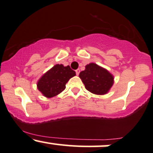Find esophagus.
I'll use <instances>...</instances> for the list:
<instances>
[{"instance_id": "1", "label": "esophagus", "mask_w": 153, "mask_h": 153, "mask_svg": "<svg viewBox=\"0 0 153 153\" xmlns=\"http://www.w3.org/2000/svg\"><path fill=\"white\" fill-rule=\"evenodd\" d=\"M79 72H80L79 69H77L76 70V75H79Z\"/></svg>"}]
</instances>
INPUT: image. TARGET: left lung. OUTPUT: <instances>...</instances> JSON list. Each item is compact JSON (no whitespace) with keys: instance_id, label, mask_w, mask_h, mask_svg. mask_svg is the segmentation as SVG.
Listing matches in <instances>:
<instances>
[{"instance_id":"8db88e82","label":"left lung","mask_w":153,"mask_h":153,"mask_svg":"<svg viewBox=\"0 0 153 153\" xmlns=\"http://www.w3.org/2000/svg\"><path fill=\"white\" fill-rule=\"evenodd\" d=\"M82 79L85 88L95 94H105L113 84L112 75L107 70L91 63L85 66V70L81 71Z\"/></svg>"}]
</instances>
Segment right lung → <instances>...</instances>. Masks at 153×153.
Segmentation results:
<instances>
[{
    "mask_svg": "<svg viewBox=\"0 0 153 153\" xmlns=\"http://www.w3.org/2000/svg\"><path fill=\"white\" fill-rule=\"evenodd\" d=\"M75 75L76 72L69 66L56 64L41 76L38 89L46 97H53L65 89L66 84Z\"/></svg>",
    "mask_w": 153,
    "mask_h": 153,
    "instance_id": "1",
    "label": "right lung"
}]
</instances>
